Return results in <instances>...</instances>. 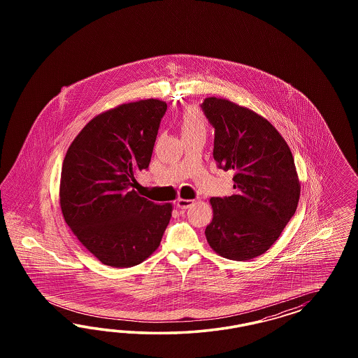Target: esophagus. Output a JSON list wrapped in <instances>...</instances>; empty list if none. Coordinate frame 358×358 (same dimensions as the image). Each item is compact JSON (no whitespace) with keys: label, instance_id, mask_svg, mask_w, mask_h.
<instances>
[{"label":"esophagus","instance_id":"esophagus-1","mask_svg":"<svg viewBox=\"0 0 358 358\" xmlns=\"http://www.w3.org/2000/svg\"><path fill=\"white\" fill-rule=\"evenodd\" d=\"M193 203H194V201H190V199H182V198L177 199V207L181 208V210L189 208Z\"/></svg>","mask_w":358,"mask_h":358}]
</instances>
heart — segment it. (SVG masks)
<instances>
[{
  "instance_id": "heart-1",
  "label": "heart",
  "mask_w": 358,
  "mask_h": 358,
  "mask_svg": "<svg viewBox=\"0 0 358 358\" xmlns=\"http://www.w3.org/2000/svg\"><path fill=\"white\" fill-rule=\"evenodd\" d=\"M178 127L182 138L194 134H206V118L196 106H187L178 118Z\"/></svg>"
}]
</instances>
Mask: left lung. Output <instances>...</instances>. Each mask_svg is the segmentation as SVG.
<instances>
[{"label":"left lung","instance_id":"8db88e82","mask_svg":"<svg viewBox=\"0 0 358 358\" xmlns=\"http://www.w3.org/2000/svg\"><path fill=\"white\" fill-rule=\"evenodd\" d=\"M202 110L215 129L214 159L232 169L235 194L210 199L208 245L229 260H252L271 248L292 219L301 195L293 153L271 122L226 98Z\"/></svg>","mask_w":358,"mask_h":358}]
</instances>
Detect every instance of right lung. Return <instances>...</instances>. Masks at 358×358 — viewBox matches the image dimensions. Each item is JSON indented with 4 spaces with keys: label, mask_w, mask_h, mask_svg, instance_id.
I'll return each instance as SVG.
<instances>
[{
    "label": "right lung",
    "mask_w": 358,
    "mask_h": 358,
    "mask_svg": "<svg viewBox=\"0 0 358 358\" xmlns=\"http://www.w3.org/2000/svg\"><path fill=\"white\" fill-rule=\"evenodd\" d=\"M166 111L160 99L122 103L89 120L65 153L60 207L65 223L103 265L131 268L159 248L172 203L134 189L147 169Z\"/></svg>",
    "instance_id": "obj_1"
}]
</instances>
